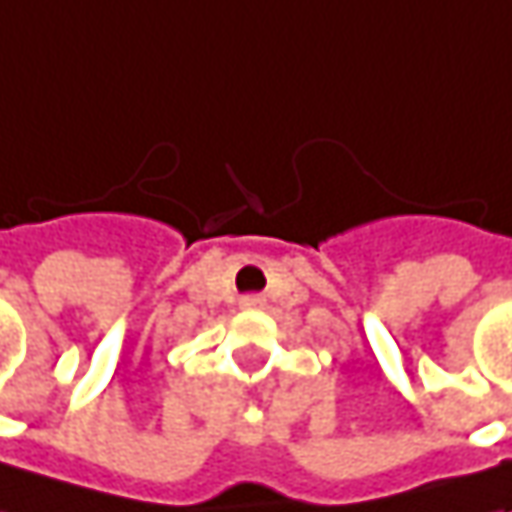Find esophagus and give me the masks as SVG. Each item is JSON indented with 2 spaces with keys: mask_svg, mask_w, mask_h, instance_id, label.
Returning a JSON list of instances; mask_svg holds the SVG:
<instances>
[{
  "mask_svg": "<svg viewBox=\"0 0 512 512\" xmlns=\"http://www.w3.org/2000/svg\"><path fill=\"white\" fill-rule=\"evenodd\" d=\"M265 305V299L262 296H245L242 299V307H262Z\"/></svg>",
  "mask_w": 512,
  "mask_h": 512,
  "instance_id": "34e87169",
  "label": "esophagus"
}]
</instances>
